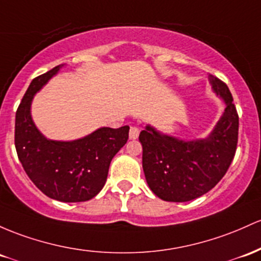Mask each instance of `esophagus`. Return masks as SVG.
Returning <instances> with one entry per match:
<instances>
[{"label":"esophagus","mask_w":261,"mask_h":261,"mask_svg":"<svg viewBox=\"0 0 261 261\" xmlns=\"http://www.w3.org/2000/svg\"><path fill=\"white\" fill-rule=\"evenodd\" d=\"M139 134H140V130L135 126H133V127L130 128V133H128V137H130V140H136L137 137H139Z\"/></svg>","instance_id":"1"}]
</instances>
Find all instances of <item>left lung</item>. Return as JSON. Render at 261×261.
I'll return each instance as SVG.
<instances>
[{
    "label": "left lung",
    "mask_w": 261,
    "mask_h": 261,
    "mask_svg": "<svg viewBox=\"0 0 261 261\" xmlns=\"http://www.w3.org/2000/svg\"><path fill=\"white\" fill-rule=\"evenodd\" d=\"M212 88L224 100V114L207 139L182 141L151 126L140 133L142 167L148 187L167 202L203 196L227 173L238 145L239 116L227 84L210 75Z\"/></svg>",
    "instance_id": "8db88e82"
}]
</instances>
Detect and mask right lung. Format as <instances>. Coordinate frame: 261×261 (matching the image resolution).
I'll use <instances>...</instances> for the list:
<instances>
[{
    "mask_svg": "<svg viewBox=\"0 0 261 261\" xmlns=\"http://www.w3.org/2000/svg\"><path fill=\"white\" fill-rule=\"evenodd\" d=\"M62 65L34 78L28 87L16 111L14 146L27 176L45 196L61 202H85L102 190L111 160L127 141L130 127H101L70 142L45 139L32 121L31 102Z\"/></svg>",
    "mask_w": 261,
    "mask_h": 261,
    "instance_id": "1",
    "label": "right lung"
}]
</instances>
